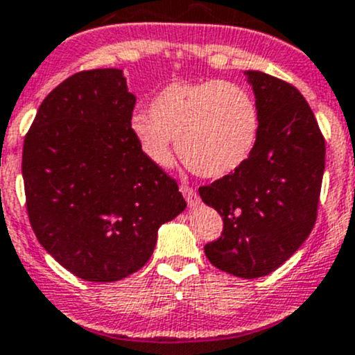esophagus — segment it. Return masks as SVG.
I'll use <instances>...</instances> for the list:
<instances>
[{
    "mask_svg": "<svg viewBox=\"0 0 355 355\" xmlns=\"http://www.w3.org/2000/svg\"><path fill=\"white\" fill-rule=\"evenodd\" d=\"M181 193H183V197L187 198L188 205H191V207H195V205L198 204V197H197V191L193 190L191 187H188V184H181Z\"/></svg>",
    "mask_w": 355,
    "mask_h": 355,
    "instance_id": "34e87169",
    "label": "esophagus"
}]
</instances>
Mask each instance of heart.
Segmentation results:
<instances>
[{"mask_svg":"<svg viewBox=\"0 0 355 355\" xmlns=\"http://www.w3.org/2000/svg\"><path fill=\"white\" fill-rule=\"evenodd\" d=\"M150 113L134 114L130 132L160 167L172 164V141H178L184 164L214 180L241 168L258 143V104L237 83L174 82L155 96Z\"/></svg>","mask_w":355,"mask_h":355,"instance_id":"b5f03b06","label":"heart"}]
</instances>
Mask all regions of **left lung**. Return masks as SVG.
I'll return each mask as SVG.
<instances>
[{
    "label": "left lung",
    "mask_w": 355,
    "mask_h": 355,
    "mask_svg": "<svg viewBox=\"0 0 355 355\" xmlns=\"http://www.w3.org/2000/svg\"><path fill=\"white\" fill-rule=\"evenodd\" d=\"M244 74L259 110L258 143L241 168L198 193L223 218L221 237L204 248L209 261L258 279L288 261L312 232L326 144L298 89L261 71Z\"/></svg>",
    "instance_id": "8db88e82"
}]
</instances>
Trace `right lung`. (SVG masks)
I'll use <instances>...</instances> for the list:
<instances>
[{"label": "right lung", "instance_id": "obj_1", "mask_svg": "<svg viewBox=\"0 0 355 355\" xmlns=\"http://www.w3.org/2000/svg\"><path fill=\"white\" fill-rule=\"evenodd\" d=\"M123 71H80L40 106L22 150L33 230L83 281L114 282L148 263L158 228L187 207L178 183L130 132Z\"/></svg>", "mask_w": 355, "mask_h": 355}]
</instances>
